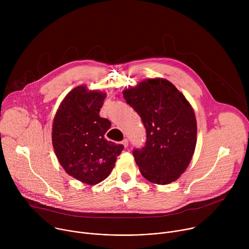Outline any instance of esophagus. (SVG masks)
I'll return each instance as SVG.
<instances>
[{
	"label": "esophagus",
	"mask_w": 249,
	"mask_h": 249,
	"mask_svg": "<svg viewBox=\"0 0 249 249\" xmlns=\"http://www.w3.org/2000/svg\"><path fill=\"white\" fill-rule=\"evenodd\" d=\"M122 145L124 146V148H127L128 145H129V141H128L127 139H124V140L122 141Z\"/></svg>",
	"instance_id": "1"
}]
</instances>
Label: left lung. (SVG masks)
Instances as JSON below:
<instances>
[{
	"instance_id": "1",
	"label": "left lung",
	"mask_w": 249,
	"mask_h": 249,
	"mask_svg": "<svg viewBox=\"0 0 249 249\" xmlns=\"http://www.w3.org/2000/svg\"><path fill=\"white\" fill-rule=\"evenodd\" d=\"M123 96L143 121L147 142L133 156L145 178L165 185L188 167L195 152L197 122L185 96L161 78L141 81L123 90Z\"/></svg>"
}]
</instances>
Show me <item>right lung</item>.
Segmentation results:
<instances>
[{
  "instance_id": "add662e5",
  "label": "right lung",
  "mask_w": 249,
  "mask_h": 249,
  "mask_svg": "<svg viewBox=\"0 0 249 249\" xmlns=\"http://www.w3.org/2000/svg\"><path fill=\"white\" fill-rule=\"evenodd\" d=\"M105 97V92L85 85L76 87L62 100L53 120L52 144L60 164L70 176L89 185L110 174L124 149L104 138L111 126L99 116Z\"/></svg>"
}]
</instances>
